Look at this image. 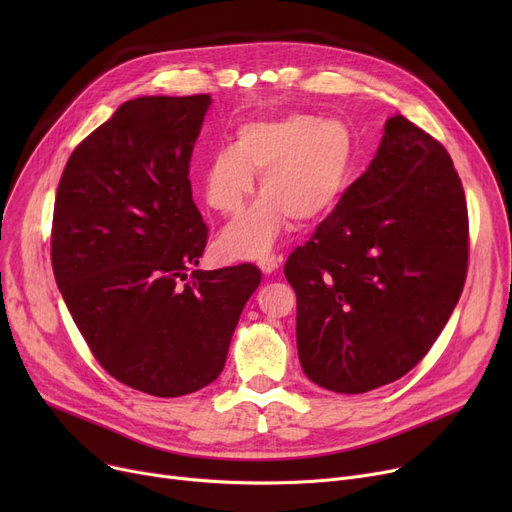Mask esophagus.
Listing matches in <instances>:
<instances>
[{
  "mask_svg": "<svg viewBox=\"0 0 512 512\" xmlns=\"http://www.w3.org/2000/svg\"><path fill=\"white\" fill-rule=\"evenodd\" d=\"M257 265H259V270H261L263 274H274V272L278 270L280 259H278L276 255H263V257H259Z\"/></svg>",
  "mask_w": 512,
  "mask_h": 512,
  "instance_id": "1",
  "label": "esophagus"
}]
</instances>
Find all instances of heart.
<instances>
[{"label":"heart","instance_id":"obj_1","mask_svg":"<svg viewBox=\"0 0 512 512\" xmlns=\"http://www.w3.org/2000/svg\"><path fill=\"white\" fill-rule=\"evenodd\" d=\"M353 151V132L338 118L286 114L240 124L236 143L207 161L205 201L224 215L238 213L255 191V174L265 195L224 228L222 251L259 257L272 249L288 218L301 226L326 218L342 197Z\"/></svg>","mask_w":512,"mask_h":512}]
</instances>
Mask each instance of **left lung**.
I'll return each instance as SVG.
<instances>
[{
  "label": "left lung",
  "instance_id": "8db88e82",
  "mask_svg": "<svg viewBox=\"0 0 512 512\" xmlns=\"http://www.w3.org/2000/svg\"><path fill=\"white\" fill-rule=\"evenodd\" d=\"M384 130L369 168L284 265L301 367L338 394L411 371L467 276V201L448 151L400 114Z\"/></svg>",
  "mask_w": 512,
  "mask_h": 512
}]
</instances>
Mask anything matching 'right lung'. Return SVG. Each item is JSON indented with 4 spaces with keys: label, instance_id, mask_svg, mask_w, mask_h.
<instances>
[{
    "label": "right lung",
    "instance_id": "obj_1",
    "mask_svg": "<svg viewBox=\"0 0 512 512\" xmlns=\"http://www.w3.org/2000/svg\"><path fill=\"white\" fill-rule=\"evenodd\" d=\"M209 105L122 103L72 151L53 207V274L78 332L118 382L161 398L218 378L261 282L251 263L195 270L207 226L188 164Z\"/></svg>",
    "mask_w": 512,
    "mask_h": 512
}]
</instances>
